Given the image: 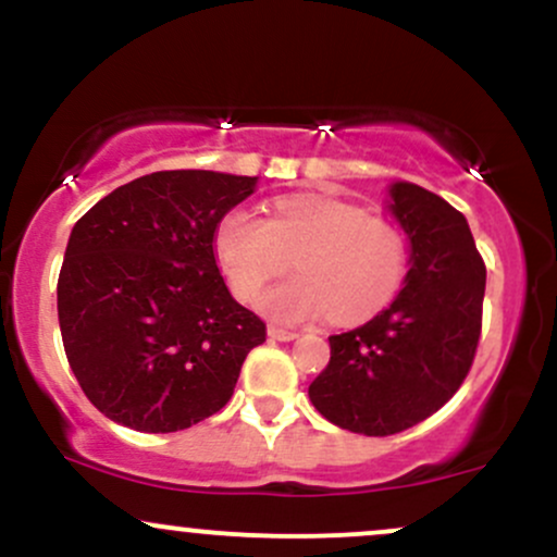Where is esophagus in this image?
<instances>
[{
  "instance_id": "esophagus-1",
  "label": "esophagus",
  "mask_w": 557,
  "mask_h": 557,
  "mask_svg": "<svg viewBox=\"0 0 557 557\" xmlns=\"http://www.w3.org/2000/svg\"><path fill=\"white\" fill-rule=\"evenodd\" d=\"M267 335H270L272 341H280V343H290V341H296V337H298V332H293V330H283V327H270V330H267Z\"/></svg>"
}]
</instances>
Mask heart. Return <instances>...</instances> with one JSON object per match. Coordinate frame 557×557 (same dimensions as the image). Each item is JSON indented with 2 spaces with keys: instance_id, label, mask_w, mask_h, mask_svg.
Here are the masks:
<instances>
[{
  "instance_id": "1",
  "label": "heart",
  "mask_w": 557,
  "mask_h": 557,
  "mask_svg": "<svg viewBox=\"0 0 557 557\" xmlns=\"http://www.w3.org/2000/svg\"><path fill=\"white\" fill-rule=\"evenodd\" d=\"M214 253L238 298H253L296 261V277L259 300L274 322L324 317L363 322L400 290L408 267L403 233L343 198L298 194L277 198L270 220L233 209L214 230Z\"/></svg>"
}]
</instances>
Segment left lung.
Segmentation results:
<instances>
[{
    "label": "left lung",
    "instance_id": "1",
    "mask_svg": "<svg viewBox=\"0 0 557 557\" xmlns=\"http://www.w3.org/2000/svg\"><path fill=\"white\" fill-rule=\"evenodd\" d=\"M387 212L408 240V272L385 311L330 337L309 398L341 430L387 437L456 395L482 332L487 270L466 216L417 183H389Z\"/></svg>",
    "mask_w": 557,
    "mask_h": 557
}]
</instances>
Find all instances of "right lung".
I'll use <instances>...</instances> for the list:
<instances>
[{"mask_svg": "<svg viewBox=\"0 0 557 557\" xmlns=\"http://www.w3.org/2000/svg\"><path fill=\"white\" fill-rule=\"evenodd\" d=\"M259 177L151 172L94 203L57 280L62 343L86 398L136 432H177L220 411L264 322L230 296L214 230Z\"/></svg>", "mask_w": 557, "mask_h": 557, "instance_id": "add662e5", "label": "right lung"}]
</instances>
